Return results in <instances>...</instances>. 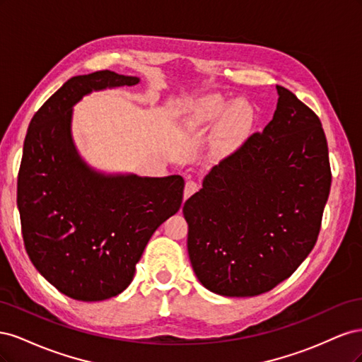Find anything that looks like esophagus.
Instances as JSON below:
<instances>
[{"label": "esophagus", "mask_w": 362, "mask_h": 362, "mask_svg": "<svg viewBox=\"0 0 362 362\" xmlns=\"http://www.w3.org/2000/svg\"><path fill=\"white\" fill-rule=\"evenodd\" d=\"M198 190H199V184L193 180H189L187 182H185V187H184V201L189 199L190 196L194 194Z\"/></svg>", "instance_id": "34e87169"}]
</instances>
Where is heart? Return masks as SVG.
Listing matches in <instances>:
<instances>
[{
    "label": "heart",
    "instance_id": "obj_1",
    "mask_svg": "<svg viewBox=\"0 0 362 362\" xmlns=\"http://www.w3.org/2000/svg\"><path fill=\"white\" fill-rule=\"evenodd\" d=\"M226 107L228 104L222 100V98L208 96L199 104L196 116H198L199 120H213L221 116L226 110ZM247 127H249V113L246 112V108L235 105L228 112L225 117L223 134L229 140H237L238 137L243 136Z\"/></svg>",
    "mask_w": 362,
    "mask_h": 362
}]
</instances>
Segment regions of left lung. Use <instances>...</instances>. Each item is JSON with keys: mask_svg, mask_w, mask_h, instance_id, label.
<instances>
[{"mask_svg": "<svg viewBox=\"0 0 362 362\" xmlns=\"http://www.w3.org/2000/svg\"><path fill=\"white\" fill-rule=\"evenodd\" d=\"M262 133L249 136L185 201L187 249L202 286L250 298L290 278L313 250L331 190L322 122L293 92Z\"/></svg>", "mask_w": 362, "mask_h": 362, "instance_id": "8db88e82", "label": "left lung"}]
</instances>
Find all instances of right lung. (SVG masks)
Listing matches in <instances>:
<instances>
[{"mask_svg":"<svg viewBox=\"0 0 362 362\" xmlns=\"http://www.w3.org/2000/svg\"><path fill=\"white\" fill-rule=\"evenodd\" d=\"M137 76H72L33 116L18 173L25 250L40 275L75 300H105L133 281L156 229L180 210V175H104L81 160L72 107L92 90L134 86Z\"/></svg>","mask_w":362,"mask_h":362,"instance_id":"right-lung-1","label":"right lung"}]
</instances>
